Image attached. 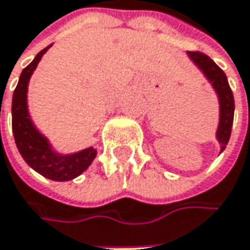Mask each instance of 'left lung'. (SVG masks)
Masks as SVG:
<instances>
[{"instance_id": "obj_1", "label": "left lung", "mask_w": 250, "mask_h": 250, "mask_svg": "<svg viewBox=\"0 0 250 250\" xmlns=\"http://www.w3.org/2000/svg\"><path fill=\"white\" fill-rule=\"evenodd\" d=\"M187 56L193 63L203 72L206 79L214 89L217 99H219V126L216 131V138L220 144V152L226 148L230 132H232V125H233L234 115V99L232 89L229 86L228 78L225 72L204 53L200 51H187Z\"/></svg>"}]
</instances>
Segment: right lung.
<instances>
[{"label": "right lung", "instance_id": "1", "mask_svg": "<svg viewBox=\"0 0 250 250\" xmlns=\"http://www.w3.org/2000/svg\"><path fill=\"white\" fill-rule=\"evenodd\" d=\"M50 47L51 44L42 50L21 72L13 95V134L21 157L33 170L53 181H69L87 170L96 157V149L89 146L73 154H59L53 149L46 137L36 128L30 116L27 102L28 82L43 54Z\"/></svg>", "mask_w": 250, "mask_h": 250}]
</instances>
